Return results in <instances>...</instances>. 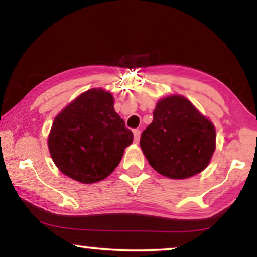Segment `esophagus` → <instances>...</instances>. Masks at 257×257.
Returning a JSON list of instances; mask_svg holds the SVG:
<instances>
[{
    "label": "esophagus",
    "instance_id": "obj_1",
    "mask_svg": "<svg viewBox=\"0 0 257 257\" xmlns=\"http://www.w3.org/2000/svg\"><path fill=\"white\" fill-rule=\"evenodd\" d=\"M133 135H135L136 144L139 143V139H140V131H139V130H133Z\"/></svg>",
    "mask_w": 257,
    "mask_h": 257
}]
</instances>
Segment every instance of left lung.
<instances>
[{
    "label": "left lung",
    "instance_id": "1",
    "mask_svg": "<svg viewBox=\"0 0 257 257\" xmlns=\"http://www.w3.org/2000/svg\"><path fill=\"white\" fill-rule=\"evenodd\" d=\"M213 122L180 94L160 99L153 121L144 130L140 147L158 173L187 179L208 166L216 147Z\"/></svg>",
    "mask_w": 257,
    "mask_h": 257
}]
</instances>
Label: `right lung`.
<instances>
[{
	"instance_id": "right-lung-1",
	"label": "right lung",
	"mask_w": 257,
	"mask_h": 257,
	"mask_svg": "<svg viewBox=\"0 0 257 257\" xmlns=\"http://www.w3.org/2000/svg\"><path fill=\"white\" fill-rule=\"evenodd\" d=\"M113 96L103 89L79 94L56 115L48 137L58 170L82 184L107 178L133 142V133L114 111Z\"/></svg>"
}]
</instances>
